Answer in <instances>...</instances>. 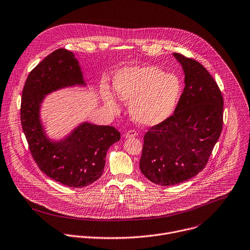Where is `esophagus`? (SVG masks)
<instances>
[{
	"label": "esophagus",
	"mask_w": 250,
	"mask_h": 250,
	"mask_svg": "<svg viewBox=\"0 0 250 250\" xmlns=\"http://www.w3.org/2000/svg\"><path fill=\"white\" fill-rule=\"evenodd\" d=\"M137 135H138L137 131L133 130V129H130V130L126 131V132L124 134V138H125V139H129V138H134V137H137Z\"/></svg>",
	"instance_id": "34e87169"
}]
</instances>
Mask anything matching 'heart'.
Instances as JSON below:
<instances>
[{
    "mask_svg": "<svg viewBox=\"0 0 250 250\" xmlns=\"http://www.w3.org/2000/svg\"><path fill=\"white\" fill-rule=\"evenodd\" d=\"M118 98L130 103L131 117L142 125L151 126L167 120L174 111L181 96L180 80L173 74H165L154 65L126 66L112 81ZM101 93L104 103L118 109L117 99L106 85Z\"/></svg>",
    "mask_w": 250,
    "mask_h": 250,
    "instance_id": "obj_1",
    "label": "heart"
}]
</instances>
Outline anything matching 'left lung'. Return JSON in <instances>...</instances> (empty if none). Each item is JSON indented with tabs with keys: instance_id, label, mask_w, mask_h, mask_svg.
Here are the masks:
<instances>
[{
	"instance_id": "8db88e82",
	"label": "left lung",
	"mask_w": 250,
	"mask_h": 250,
	"mask_svg": "<svg viewBox=\"0 0 250 250\" xmlns=\"http://www.w3.org/2000/svg\"><path fill=\"white\" fill-rule=\"evenodd\" d=\"M183 66L185 88L174 113L145 134L140 168L151 183L173 186L207 166L223 125L221 92L206 67L173 53Z\"/></svg>"
}]
</instances>
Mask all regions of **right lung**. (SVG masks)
Instances as JSON below:
<instances>
[{
    "mask_svg": "<svg viewBox=\"0 0 250 250\" xmlns=\"http://www.w3.org/2000/svg\"><path fill=\"white\" fill-rule=\"evenodd\" d=\"M75 85L85 86L75 55L59 49L44 58L30 73L21 95V123L31 153L39 168L58 183L81 188L99 179L106 151L121 140L113 126L83 122L62 140H52L41 119L47 95Z\"/></svg>",
    "mask_w": 250,
    "mask_h": 250,
    "instance_id": "1",
    "label": "right lung"
}]
</instances>
